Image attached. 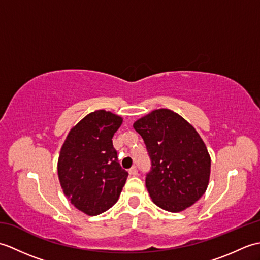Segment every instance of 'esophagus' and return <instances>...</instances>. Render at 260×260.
Segmentation results:
<instances>
[{
  "label": "esophagus",
  "mask_w": 260,
  "mask_h": 260,
  "mask_svg": "<svg viewBox=\"0 0 260 260\" xmlns=\"http://www.w3.org/2000/svg\"><path fill=\"white\" fill-rule=\"evenodd\" d=\"M128 173H129L131 175H137V169H136V167L131 168V169L128 170Z\"/></svg>",
  "instance_id": "esophagus-1"
}]
</instances>
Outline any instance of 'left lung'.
Instances as JSON below:
<instances>
[{"label":"left lung","mask_w":260,"mask_h":260,"mask_svg":"<svg viewBox=\"0 0 260 260\" xmlns=\"http://www.w3.org/2000/svg\"><path fill=\"white\" fill-rule=\"evenodd\" d=\"M133 127L147 148L145 184L153 202L170 212L191 207L206 192L211 158L194 127L170 109H155Z\"/></svg>","instance_id":"obj_1"}]
</instances>
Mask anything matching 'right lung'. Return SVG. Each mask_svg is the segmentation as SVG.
<instances>
[{
	"label": "right lung",
	"instance_id": "right-lung-1",
	"mask_svg": "<svg viewBox=\"0 0 260 260\" xmlns=\"http://www.w3.org/2000/svg\"><path fill=\"white\" fill-rule=\"evenodd\" d=\"M121 123L120 116L104 109L88 114L70 129L60 151V185L69 201L88 215L112 208L128 176L112 141Z\"/></svg>",
	"mask_w": 260,
	"mask_h": 260
}]
</instances>
